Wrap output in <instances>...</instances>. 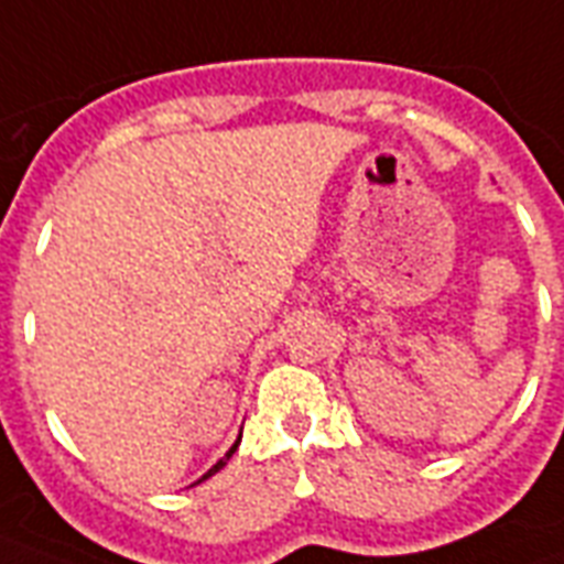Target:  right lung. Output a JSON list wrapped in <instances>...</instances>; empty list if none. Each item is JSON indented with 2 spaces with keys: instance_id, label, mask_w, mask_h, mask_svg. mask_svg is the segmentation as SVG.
Here are the masks:
<instances>
[{
  "instance_id": "right-lung-1",
  "label": "right lung",
  "mask_w": 564,
  "mask_h": 564,
  "mask_svg": "<svg viewBox=\"0 0 564 564\" xmlns=\"http://www.w3.org/2000/svg\"><path fill=\"white\" fill-rule=\"evenodd\" d=\"M238 444H241V438H238V441H235V444H232V447H229V449H226V456H223V459H220V462H217V465H212V468H208V474H203V479H208V477H214V474H217V470H220V468H226V462H229V459H232V453H235V449H238ZM203 479H196V482H203ZM196 482H194V486H196Z\"/></svg>"
}]
</instances>
